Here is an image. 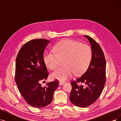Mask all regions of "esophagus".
Segmentation results:
<instances>
[{
  "mask_svg": "<svg viewBox=\"0 0 121 121\" xmlns=\"http://www.w3.org/2000/svg\"><path fill=\"white\" fill-rule=\"evenodd\" d=\"M65 83V82H64V81H60L59 82V85L60 86L63 85H64Z\"/></svg>",
  "mask_w": 121,
  "mask_h": 121,
  "instance_id": "34e87169",
  "label": "esophagus"
}]
</instances>
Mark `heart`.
Instances as JSON below:
<instances>
[{
	"mask_svg": "<svg viewBox=\"0 0 121 121\" xmlns=\"http://www.w3.org/2000/svg\"><path fill=\"white\" fill-rule=\"evenodd\" d=\"M55 53L49 52L44 56L46 66L54 70L59 65L60 60H63V67L52 73V77L65 81L72 76L83 74L91 63L92 51L87 45L72 40H65L58 43L54 48Z\"/></svg>",
	"mask_w": 121,
	"mask_h": 121,
	"instance_id": "obj_1",
	"label": "heart"
}]
</instances>
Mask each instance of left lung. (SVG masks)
<instances>
[{"label":"left lung","instance_id":"obj_1","mask_svg":"<svg viewBox=\"0 0 121 121\" xmlns=\"http://www.w3.org/2000/svg\"><path fill=\"white\" fill-rule=\"evenodd\" d=\"M90 43L92 59L88 69L81 77L71 82L72 89L70 100L74 105L85 108L94 103L99 97L106 82V60L100 45L91 37L84 35ZM85 86H78V82Z\"/></svg>","mask_w":121,"mask_h":121}]
</instances>
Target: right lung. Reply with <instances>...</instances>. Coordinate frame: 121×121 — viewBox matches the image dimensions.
Here are the masks:
<instances>
[{
	"label": "right lung",
	"instance_id": "add662e5",
	"mask_svg": "<svg viewBox=\"0 0 121 121\" xmlns=\"http://www.w3.org/2000/svg\"><path fill=\"white\" fill-rule=\"evenodd\" d=\"M50 41L34 39L21 47L16 59L15 82L24 99L30 106L40 108L50 104L53 94L59 85L55 80L42 87L40 83L47 80L48 73L44 61V51Z\"/></svg>",
	"mask_w": 121,
	"mask_h": 121
}]
</instances>
